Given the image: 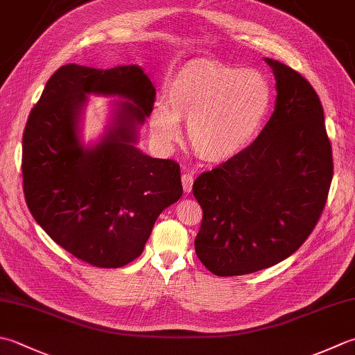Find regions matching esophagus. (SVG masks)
I'll use <instances>...</instances> for the list:
<instances>
[{
	"label": "esophagus",
	"mask_w": 355,
	"mask_h": 355,
	"mask_svg": "<svg viewBox=\"0 0 355 355\" xmlns=\"http://www.w3.org/2000/svg\"><path fill=\"white\" fill-rule=\"evenodd\" d=\"M182 183H183L184 193H191L192 184H193V177L191 175V173H183V175H182Z\"/></svg>",
	"instance_id": "esophagus-1"
}]
</instances>
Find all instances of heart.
<instances>
[{"label":"heart","mask_w":355,"mask_h":355,"mask_svg":"<svg viewBox=\"0 0 355 355\" xmlns=\"http://www.w3.org/2000/svg\"><path fill=\"white\" fill-rule=\"evenodd\" d=\"M166 104H157L149 118L158 148H175L182 138L180 121H184L196 154L221 164L239 157L259 137L272 106V89L257 69L198 58L172 76Z\"/></svg>","instance_id":"b5f03b06"}]
</instances>
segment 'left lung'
Returning a JSON list of instances; mask_svg holds the SVG:
<instances>
[{
  "label": "left lung",
  "instance_id": "8db88e82",
  "mask_svg": "<svg viewBox=\"0 0 355 355\" xmlns=\"http://www.w3.org/2000/svg\"><path fill=\"white\" fill-rule=\"evenodd\" d=\"M265 61L277 89L266 126L192 187L203 209L196 252L218 277L257 272L293 255L320 218L332 182L320 98L294 69Z\"/></svg>",
  "mask_w": 355,
  "mask_h": 355
}]
</instances>
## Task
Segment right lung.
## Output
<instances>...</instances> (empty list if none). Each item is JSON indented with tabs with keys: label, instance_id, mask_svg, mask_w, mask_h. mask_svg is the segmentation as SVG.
<instances>
[{
	"label": "right lung",
	"instance_id": "right-lung-1",
	"mask_svg": "<svg viewBox=\"0 0 355 355\" xmlns=\"http://www.w3.org/2000/svg\"><path fill=\"white\" fill-rule=\"evenodd\" d=\"M87 94L114 96L99 140L82 141ZM155 87L137 64L61 66L35 104L23 135L27 207L76 259L121 268L143 252L158 215L183 193L180 166L137 148Z\"/></svg>",
	"mask_w": 355,
	"mask_h": 355
}]
</instances>
